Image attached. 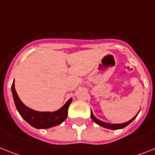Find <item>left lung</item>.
I'll use <instances>...</instances> for the list:
<instances>
[{
    "label": "left lung",
    "instance_id": "obj_1",
    "mask_svg": "<svg viewBox=\"0 0 155 155\" xmlns=\"http://www.w3.org/2000/svg\"><path fill=\"white\" fill-rule=\"evenodd\" d=\"M139 114V113H138ZM137 114V115H138ZM136 115V116H137ZM136 117H134L133 118H132V120H130L128 122H125V123H123V124H108V123H106V122H103L102 121V120H100L97 119V118L94 117V116L93 115V113L91 112V119L93 120L95 122L96 124H97L98 125L100 126H102V127H104V128H109V129H112V130H117V129H120V128H124V127H126L127 125H128V124L131 123V122Z\"/></svg>",
    "mask_w": 155,
    "mask_h": 155
}]
</instances>
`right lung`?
Wrapping results in <instances>:
<instances>
[{"label":"right lung","instance_id":"obj_1","mask_svg":"<svg viewBox=\"0 0 155 155\" xmlns=\"http://www.w3.org/2000/svg\"><path fill=\"white\" fill-rule=\"evenodd\" d=\"M12 92L13 95L15 105L22 117L31 126L36 128H49L61 124L67 118L68 109L72 98H70L64 106L55 112H38L31 110L24 105L18 97L15 89L14 82L12 85Z\"/></svg>","mask_w":155,"mask_h":155}]
</instances>
